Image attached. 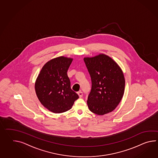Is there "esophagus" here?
Masks as SVG:
<instances>
[{"mask_svg": "<svg viewBox=\"0 0 158 158\" xmlns=\"http://www.w3.org/2000/svg\"><path fill=\"white\" fill-rule=\"evenodd\" d=\"M77 94L79 95V98H82L83 97V92L81 91H79L77 92Z\"/></svg>", "mask_w": 158, "mask_h": 158, "instance_id": "34e87169", "label": "esophagus"}]
</instances>
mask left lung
<instances>
[{
	"label": "left lung",
	"mask_w": 158,
	"mask_h": 158,
	"mask_svg": "<svg viewBox=\"0 0 158 158\" xmlns=\"http://www.w3.org/2000/svg\"><path fill=\"white\" fill-rule=\"evenodd\" d=\"M91 79L87 104L92 112L104 115L112 112L123 98L125 79L118 64L104 54L84 58Z\"/></svg>",
	"instance_id": "1"
}]
</instances>
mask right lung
Listing matches in <instances>:
<instances>
[{"instance_id":"1","label":"right lung","mask_w":158,"mask_h":158,"mask_svg":"<svg viewBox=\"0 0 158 158\" xmlns=\"http://www.w3.org/2000/svg\"><path fill=\"white\" fill-rule=\"evenodd\" d=\"M73 59L60 56L48 62L42 67L35 81L36 95L41 103L55 113L70 109L79 98L71 88L67 72Z\"/></svg>"}]
</instances>
